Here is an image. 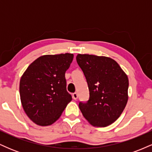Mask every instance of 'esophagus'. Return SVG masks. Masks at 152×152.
Masks as SVG:
<instances>
[{"instance_id": "34e87169", "label": "esophagus", "mask_w": 152, "mask_h": 152, "mask_svg": "<svg viewBox=\"0 0 152 152\" xmlns=\"http://www.w3.org/2000/svg\"><path fill=\"white\" fill-rule=\"evenodd\" d=\"M72 97H73V99H75V100H76V99H77V98H78V94H77V93H74L72 94Z\"/></svg>"}]
</instances>
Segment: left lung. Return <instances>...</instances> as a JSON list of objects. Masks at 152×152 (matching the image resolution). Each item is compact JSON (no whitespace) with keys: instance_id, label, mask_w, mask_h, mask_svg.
<instances>
[{"instance_id":"obj_1","label":"left lung","mask_w":152,"mask_h":152,"mask_svg":"<svg viewBox=\"0 0 152 152\" xmlns=\"http://www.w3.org/2000/svg\"><path fill=\"white\" fill-rule=\"evenodd\" d=\"M76 61L89 90V99L78 104L82 114L94 126H109L119 117L127 104L126 74L109 57L78 54Z\"/></svg>"}]
</instances>
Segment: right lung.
Returning <instances> with one entry per match:
<instances>
[{
	"label": "right lung",
	"mask_w": 152,
	"mask_h": 152,
	"mask_svg": "<svg viewBox=\"0 0 152 152\" xmlns=\"http://www.w3.org/2000/svg\"><path fill=\"white\" fill-rule=\"evenodd\" d=\"M74 54L45 55L27 68L20 81V96L26 114L39 126L51 125L72 100L66 91V71Z\"/></svg>",
	"instance_id": "add662e5"
}]
</instances>
